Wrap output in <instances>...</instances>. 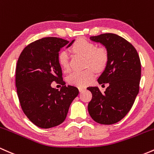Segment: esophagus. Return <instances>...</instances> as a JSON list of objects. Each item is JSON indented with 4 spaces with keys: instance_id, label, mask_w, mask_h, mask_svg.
I'll list each match as a JSON object with an SVG mask.
<instances>
[{
    "instance_id": "34e87169",
    "label": "esophagus",
    "mask_w": 154,
    "mask_h": 154,
    "mask_svg": "<svg viewBox=\"0 0 154 154\" xmlns=\"http://www.w3.org/2000/svg\"><path fill=\"white\" fill-rule=\"evenodd\" d=\"M85 89H86V88H84V87H79V90L80 92H82V91L85 90Z\"/></svg>"
}]
</instances>
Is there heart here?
I'll return each instance as SVG.
<instances>
[{"label": "heart", "instance_id": "1", "mask_svg": "<svg viewBox=\"0 0 154 154\" xmlns=\"http://www.w3.org/2000/svg\"><path fill=\"white\" fill-rule=\"evenodd\" d=\"M71 50L75 54L86 58V65L97 70H101L106 66L108 60L107 50L103 47L97 48L94 43L85 38L77 39L71 46ZM60 66L65 71L69 69L68 53L66 50H62L58 55ZM94 78V72L91 68H87L83 71L72 72L67 76L69 84L79 87L85 86Z\"/></svg>", "mask_w": 154, "mask_h": 154}]
</instances>
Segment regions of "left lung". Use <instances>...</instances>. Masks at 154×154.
Returning a JSON list of instances; mask_svg holds the SVG:
<instances>
[{"label":"left lung","mask_w":154,"mask_h":154,"mask_svg":"<svg viewBox=\"0 0 154 154\" xmlns=\"http://www.w3.org/2000/svg\"><path fill=\"white\" fill-rule=\"evenodd\" d=\"M90 39L103 44L108 51V63L97 82L108 86L104 93L97 86L87 88L92 94L88 111L97 123H117L128 113L139 92L140 60L135 48L116 34L104 33Z\"/></svg>","instance_id":"8db88e82"}]
</instances>
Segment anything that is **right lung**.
Returning <instances> with one entry per match:
<instances>
[{
	"mask_svg": "<svg viewBox=\"0 0 154 154\" xmlns=\"http://www.w3.org/2000/svg\"><path fill=\"white\" fill-rule=\"evenodd\" d=\"M47 37L31 43L19 57L16 87L24 113L37 127L48 129L60 125L66 119L69 107L79 94L78 88L65 85L58 55L60 49L73 43ZM63 86L60 91L51 85Z\"/></svg>",
	"mask_w": 154,
	"mask_h": 154,
	"instance_id": "obj_1",
	"label": "right lung"
}]
</instances>
